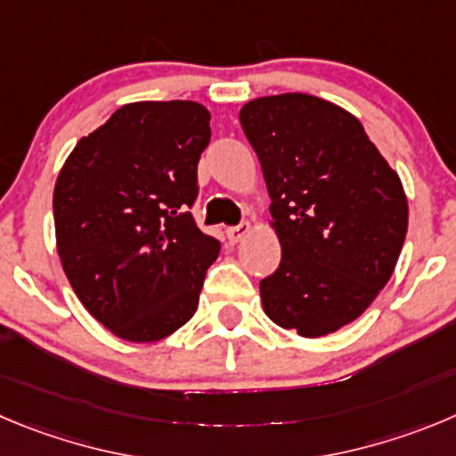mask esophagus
I'll return each mask as SVG.
<instances>
[{
	"label": "esophagus",
	"mask_w": 456,
	"mask_h": 456,
	"mask_svg": "<svg viewBox=\"0 0 456 456\" xmlns=\"http://www.w3.org/2000/svg\"><path fill=\"white\" fill-rule=\"evenodd\" d=\"M248 233H249V223H240V224H236V227L227 229V238L232 242H240L242 238L248 236Z\"/></svg>",
	"instance_id": "34e87169"
}]
</instances>
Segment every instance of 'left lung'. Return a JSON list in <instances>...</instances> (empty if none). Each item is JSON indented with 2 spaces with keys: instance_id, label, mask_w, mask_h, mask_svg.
Masks as SVG:
<instances>
[{
  "instance_id": "left-lung-1",
  "label": "left lung",
  "mask_w": 456,
  "mask_h": 456,
  "mask_svg": "<svg viewBox=\"0 0 456 456\" xmlns=\"http://www.w3.org/2000/svg\"><path fill=\"white\" fill-rule=\"evenodd\" d=\"M240 126L281 242L279 270L261 281L263 310L301 338L335 333L394 274L407 233L401 177L351 112L310 94L249 101Z\"/></svg>"
}]
</instances>
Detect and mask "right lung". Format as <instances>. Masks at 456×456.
<instances>
[{
  "mask_svg": "<svg viewBox=\"0 0 456 456\" xmlns=\"http://www.w3.org/2000/svg\"><path fill=\"white\" fill-rule=\"evenodd\" d=\"M208 121L193 101L127 103L76 143L55 180L62 270L89 314L127 342L184 326L220 254L189 211Z\"/></svg>",
  "mask_w": 456,
  "mask_h": 456,
  "instance_id": "right-lung-1",
  "label": "right lung"
}]
</instances>
